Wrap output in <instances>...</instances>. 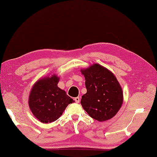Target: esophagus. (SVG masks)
<instances>
[{"mask_svg": "<svg viewBox=\"0 0 157 157\" xmlns=\"http://www.w3.org/2000/svg\"><path fill=\"white\" fill-rule=\"evenodd\" d=\"M74 100H75V101L76 103H79V101H80V99H79V97H75Z\"/></svg>", "mask_w": 157, "mask_h": 157, "instance_id": "34e87169", "label": "esophagus"}]
</instances>
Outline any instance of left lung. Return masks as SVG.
<instances>
[{
	"label": "left lung",
	"instance_id": "1",
	"mask_svg": "<svg viewBox=\"0 0 157 157\" xmlns=\"http://www.w3.org/2000/svg\"><path fill=\"white\" fill-rule=\"evenodd\" d=\"M81 73L87 89L81 99L83 109L98 121L111 119L121 109L123 101L122 88L116 77L97 63L81 69Z\"/></svg>",
	"mask_w": 157,
	"mask_h": 157
}]
</instances>
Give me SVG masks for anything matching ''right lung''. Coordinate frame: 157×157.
<instances>
[{"label": "right lung", "instance_id": "obj_1", "mask_svg": "<svg viewBox=\"0 0 157 157\" xmlns=\"http://www.w3.org/2000/svg\"><path fill=\"white\" fill-rule=\"evenodd\" d=\"M43 77L32 86L29 95V107L32 114L43 123L57 120L69 104L75 102L58 87L59 78L56 74Z\"/></svg>", "mask_w": 157, "mask_h": 157}]
</instances>
